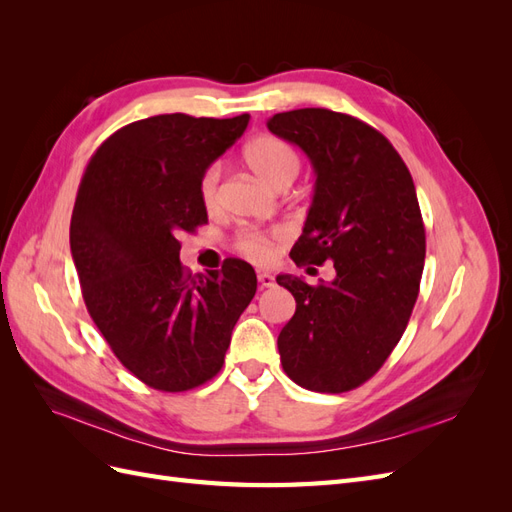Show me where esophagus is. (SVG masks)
I'll use <instances>...</instances> for the list:
<instances>
[{"instance_id": "1", "label": "esophagus", "mask_w": 512, "mask_h": 512, "mask_svg": "<svg viewBox=\"0 0 512 512\" xmlns=\"http://www.w3.org/2000/svg\"><path fill=\"white\" fill-rule=\"evenodd\" d=\"M258 284L260 288H273L275 286V277L267 271H258Z\"/></svg>"}]
</instances>
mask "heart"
I'll list each match as a JSON object with an SVG mask.
<instances>
[{"instance_id": "heart-1", "label": "heart", "mask_w": 512, "mask_h": 512, "mask_svg": "<svg viewBox=\"0 0 512 512\" xmlns=\"http://www.w3.org/2000/svg\"><path fill=\"white\" fill-rule=\"evenodd\" d=\"M243 160L250 166L252 173L260 177L271 188L284 190L294 181L301 170V158L297 149L284 138L273 134H262L250 141L243 149ZM220 181H222V166L211 164L205 168L198 181V196L200 203L207 211H215L220 205ZM288 239V232L282 226L271 230H241L235 239V250L256 265H267L275 256L277 243Z\"/></svg>"}]
</instances>
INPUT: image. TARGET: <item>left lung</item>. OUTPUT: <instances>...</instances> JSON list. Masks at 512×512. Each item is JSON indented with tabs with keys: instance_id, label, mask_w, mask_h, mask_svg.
<instances>
[{
	"instance_id": "left-lung-1",
	"label": "left lung",
	"mask_w": 512,
	"mask_h": 512,
	"mask_svg": "<svg viewBox=\"0 0 512 512\" xmlns=\"http://www.w3.org/2000/svg\"><path fill=\"white\" fill-rule=\"evenodd\" d=\"M269 130L299 145L316 170L297 267L333 262L316 286L277 275L297 309L277 337L286 376L307 391L346 393L367 382L404 335L425 265V224L408 166L389 138L329 108H297Z\"/></svg>"
}]
</instances>
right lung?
<instances>
[{
  "instance_id": "obj_1",
  "label": "right lung",
  "mask_w": 512,
  "mask_h": 512,
  "mask_svg": "<svg viewBox=\"0 0 512 512\" xmlns=\"http://www.w3.org/2000/svg\"><path fill=\"white\" fill-rule=\"evenodd\" d=\"M247 121L173 113L128 123L96 149L76 192L70 250L87 312L121 365L156 391L218 374L256 294L245 260L207 275L179 260L183 232L207 224L200 175Z\"/></svg>"
}]
</instances>
